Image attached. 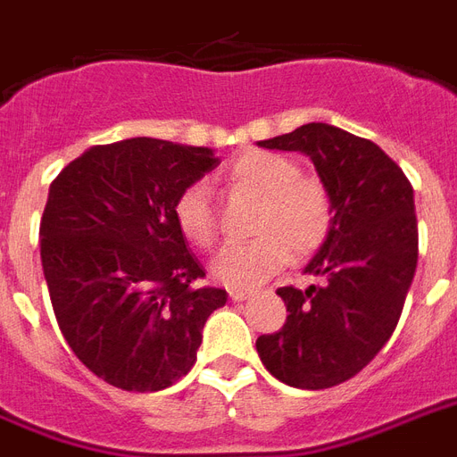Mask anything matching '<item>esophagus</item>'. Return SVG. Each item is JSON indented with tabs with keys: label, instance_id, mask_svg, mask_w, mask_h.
<instances>
[{
	"label": "esophagus",
	"instance_id": "1",
	"mask_svg": "<svg viewBox=\"0 0 457 457\" xmlns=\"http://www.w3.org/2000/svg\"><path fill=\"white\" fill-rule=\"evenodd\" d=\"M228 295H231V300H236V303H243V300H247L253 295V291H238V288H233V291H228Z\"/></svg>",
	"mask_w": 457,
	"mask_h": 457
}]
</instances>
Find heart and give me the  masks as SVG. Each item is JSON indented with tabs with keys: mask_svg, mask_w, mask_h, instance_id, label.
<instances>
[{
	"mask_svg": "<svg viewBox=\"0 0 457 457\" xmlns=\"http://www.w3.org/2000/svg\"><path fill=\"white\" fill-rule=\"evenodd\" d=\"M226 188L257 197L253 233L257 238L224 247L212 274L228 288H254L286 267L291 253L312 257L327 245L336 226V197L327 180L303 173L295 159L269 150H245L224 169ZM173 224L193 245L210 250L219 240V217L210 188L195 180L171 207Z\"/></svg>",
	"mask_w": 457,
	"mask_h": 457,
	"instance_id": "b5f03b06",
	"label": "heart"
}]
</instances>
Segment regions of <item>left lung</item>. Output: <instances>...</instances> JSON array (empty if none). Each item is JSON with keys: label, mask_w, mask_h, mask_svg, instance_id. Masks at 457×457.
Returning <instances> with one entry per match:
<instances>
[{"label": "left lung", "mask_w": 457, "mask_h": 457, "mask_svg": "<svg viewBox=\"0 0 457 457\" xmlns=\"http://www.w3.org/2000/svg\"><path fill=\"white\" fill-rule=\"evenodd\" d=\"M260 145L312 159L334 190L336 226L305 267L320 284L278 288L288 317L257 338V353L288 386H338L372 362L401 320L417 267L412 186L379 145L328 123H305Z\"/></svg>", "instance_id": "1"}]
</instances>
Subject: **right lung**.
<instances>
[{
    "label": "right lung",
    "mask_w": 457,
    "mask_h": 457,
    "mask_svg": "<svg viewBox=\"0 0 457 457\" xmlns=\"http://www.w3.org/2000/svg\"><path fill=\"white\" fill-rule=\"evenodd\" d=\"M219 164L207 147L130 137L95 145L49 186L40 257L56 324L102 381L150 394L193 370L226 305L173 224L180 190Z\"/></svg>",
    "instance_id": "right-lung-1"
}]
</instances>
